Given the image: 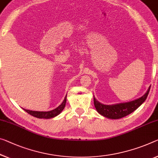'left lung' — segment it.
I'll return each mask as SVG.
<instances>
[{
	"label": "left lung",
	"instance_id": "obj_1",
	"mask_svg": "<svg viewBox=\"0 0 158 158\" xmlns=\"http://www.w3.org/2000/svg\"><path fill=\"white\" fill-rule=\"evenodd\" d=\"M150 86L146 93L140 98L128 102L114 104H104L97 100L94 96V104L98 112L104 117L111 119H118L133 112L144 102L148 95Z\"/></svg>",
	"mask_w": 158,
	"mask_h": 158
}]
</instances>
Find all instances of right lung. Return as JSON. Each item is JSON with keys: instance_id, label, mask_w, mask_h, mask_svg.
Here are the masks:
<instances>
[{"instance_id": "obj_1", "label": "right lung", "mask_w": 158, "mask_h": 158, "mask_svg": "<svg viewBox=\"0 0 158 158\" xmlns=\"http://www.w3.org/2000/svg\"><path fill=\"white\" fill-rule=\"evenodd\" d=\"M66 98H67V94L65 95L63 102L60 104L58 107L54 109V110L48 111H31L29 110H25V109H23V110H25L26 112H27L28 114H30V115L35 116L36 118H47H47H52L60 114L61 113V111L64 110V109L65 108V104H66Z\"/></svg>"}]
</instances>
